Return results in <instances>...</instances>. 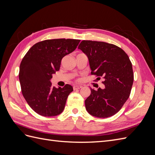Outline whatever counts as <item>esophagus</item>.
Listing matches in <instances>:
<instances>
[{
    "instance_id": "obj_1",
    "label": "esophagus",
    "mask_w": 155,
    "mask_h": 155,
    "mask_svg": "<svg viewBox=\"0 0 155 155\" xmlns=\"http://www.w3.org/2000/svg\"><path fill=\"white\" fill-rule=\"evenodd\" d=\"M82 87H83L81 85H76V86H74L73 88H74V90H77V89H79Z\"/></svg>"
}]
</instances>
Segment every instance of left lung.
Segmentation results:
<instances>
[{
    "label": "left lung",
    "instance_id": "obj_1",
    "mask_svg": "<svg viewBox=\"0 0 155 155\" xmlns=\"http://www.w3.org/2000/svg\"><path fill=\"white\" fill-rule=\"evenodd\" d=\"M78 49L87 56L91 74L104 79L105 88H91V95L85 101L87 112L101 118L114 115L127 100L133 83L127 54L118 46L100 41H82Z\"/></svg>",
    "mask_w": 155,
    "mask_h": 155
}]
</instances>
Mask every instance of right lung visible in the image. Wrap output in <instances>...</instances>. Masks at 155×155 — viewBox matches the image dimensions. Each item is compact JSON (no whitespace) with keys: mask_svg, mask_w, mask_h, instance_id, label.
<instances>
[{"mask_svg":"<svg viewBox=\"0 0 155 155\" xmlns=\"http://www.w3.org/2000/svg\"><path fill=\"white\" fill-rule=\"evenodd\" d=\"M80 40L48 39L31 47L20 64L18 78L28 104L43 116H55L63 111L73 87H52V74L59 71L61 59L76 50Z\"/></svg>","mask_w":155,"mask_h":155,"instance_id":"obj_1","label":"right lung"}]
</instances>
